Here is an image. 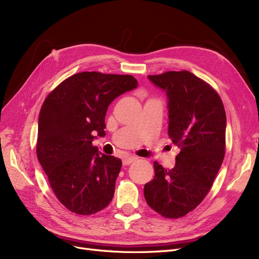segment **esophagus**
Wrapping results in <instances>:
<instances>
[{
	"label": "esophagus",
	"mask_w": 259,
	"mask_h": 259,
	"mask_svg": "<svg viewBox=\"0 0 259 259\" xmlns=\"http://www.w3.org/2000/svg\"><path fill=\"white\" fill-rule=\"evenodd\" d=\"M137 160V157H135V156H128V157H125V158H123V165H130V164H132V163H134V162H136Z\"/></svg>",
	"instance_id": "esophagus-1"
}]
</instances>
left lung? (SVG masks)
Masks as SVG:
<instances>
[{
  "mask_svg": "<svg viewBox=\"0 0 259 259\" xmlns=\"http://www.w3.org/2000/svg\"><path fill=\"white\" fill-rule=\"evenodd\" d=\"M148 78L167 95L168 135L181 151L172 169L154 162L145 198L164 218H182L206 197L224 159V105L214 89L187 70Z\"/></svg>",
  "mask_w": 259,
  "mask_h": 259,
  "instance_id": "obj_1",
  "label": "left lung"
}]
</instances>
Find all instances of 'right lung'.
<instances>
[{"mask_svg": "<svg viewBox=\"0 0 259 259\" xmlns=\"http://www.w3.org/2000/svg\"><path fill=\"white\" fill-rule=\"evenodd\" d=\"M138 85L131 75L78 73L45 100L38 117L36 153L60 202L90 215L112 200L122 160L92 145L104 137L108 106Z\"/></svg>", "mask_w": 259, "mask_h": 259, "instance_id": "1", "label": "right lung"}]
</instances>
